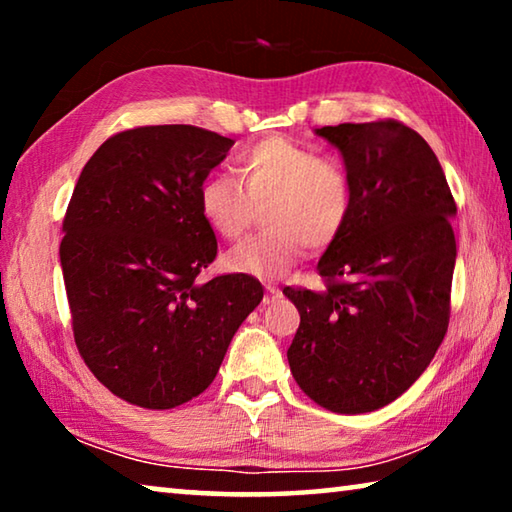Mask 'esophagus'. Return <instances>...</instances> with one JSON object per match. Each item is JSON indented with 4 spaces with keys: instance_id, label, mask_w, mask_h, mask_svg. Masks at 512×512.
I'll list each match as a JSON object with an SVG mask.
<instances>
[{
    "instance_id": "esophagus-1",
    "label": "esophagus",
    "mask_w": 512,
    "mask_h": 512,
    "mask_svg": "<svg viewBox=\"0 0 512 512\" xmlns=\"http://www.w3.org/2000/svg\"><path fill=\"white\" fill-rule=\"evenodd\" d=\"M277 298H280V289H277L275 284H266V296H264L266 305H271V302H275Z\"/></svg>"
}]
</instances>
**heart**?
<instances>
[{
  "label": "heart",
  "mask_w": 512,
  "mask_h": 512,
  "mask_svg": "<svg viewBox=\"0 0 512 512\" xmlns=\"http://www.w3.org/2000/svg\"><path fill=\"white\" fill-rule=\"evenodd\" d=\"M239 180L212 173L198 187V210L225 239L246 228L253 201H264L266 230L253 232L223 255L232 273L280 277L302 250L323 248L341 235L354 207L350 171L332 155L287 135H268L237 158Z\"/></svg>",
  "instance_id": "obj_1"
}]
</instances>
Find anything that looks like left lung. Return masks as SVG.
Returning a JSON list of instances; mask_svg holds the SVG:
<instances>
[{"label":"left lung","mask_w":512,"mask_h":512,"mask_svg":"<svg viewBox=\"0 0 512 512\" xmlns=\"http://www.w3.org/2000/svg\"><path fill=\"white\" fill-rule=\"evenodd\" d=\"M316 135L341 151L354 207L318 262L325 289L282 291L300 311L287 359L323 409L368 413L397 400L445 339L456 203L436 153L402 121Z\"/></svg>","instance_id":"1"}]
</instances>
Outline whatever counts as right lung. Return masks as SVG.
<instances>
[{"instance_id": "1", "label": "right lung", "mask_w": 512, "mask_h": 512, "mask_svg": "<svg viewBox=\"0 0 512 512\" xmlns=\"http://www.w3.org/2000/svg\"><path fill=\"white\" fill-rule=\"evenodd\" d=\"M232 144L185 124L131 128L94 151L74 187L60 241L74 341L128 404L162 411L201 395L264 298L250 275L198 282L216 257L198 187Z\"/></svg>"}]
</instances>
